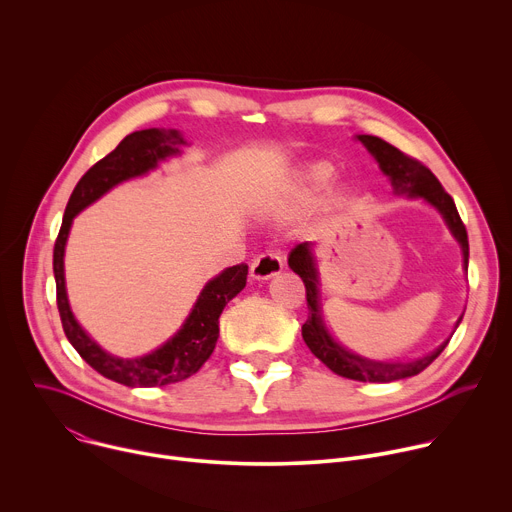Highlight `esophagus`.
<instances>
[{
    "label": "esophagus",
    "instance_id": "obj_1",
    "mask_svg": "<svg viewBox=\"0 0 512 512\" xmlns=\"http://www.w3.org/2000/svg\"><path fill=\"white\" fill-rule=\"evenodd\" d=\"M281 269H283V259L277 253H263L257 259H253L249 273L257 281H265L279 275Z\"/></svg>",
    "mask_w": 512,
    "mask_h": 512
}]
</instances>
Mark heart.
<instances>
[{
    "label": "heart",
    "instance_id": "obj_1",
    "mask_svg": "<svg viewBox=\"0 0 512 512\" xmlns=\"http://www.w3.org/2000/svg\"><path fill=\"white\" fill-rule=\"evenodd\" d=\"M334 178V166L328 162H312L298 174V180L287 194L269 202L271 210H285L294 204H304L318 198Z\"/></svg>",
    "mask_w": 512,
    "mask_h": 512
}]
</instances>
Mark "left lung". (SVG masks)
I'll list each match as a JSON object with an SVG mask.
<instances>
[{"label":"left lung","mask_w":512,"mask_h":512,"mask_svg":"<svg viewBox=\"0 0 512 512\" xmlns=\"http://www.w3.org/2000/svg\"><path fill=\"white\" fill-rule=\"evenodd\" d=\"M356 139L369 150V154L377 160L381 172L389 178L393 186L395 196H407V198H421L423 202L431 204L437 212L442 214L452 237L460 243L462 255H464V271H468V233L458 214V208L454 204V198L442 188L440 180H437L429 168H425L421 162L405 156L399 152L395 145L383 141L375 135H356ZM291 271L298 273L306 285V300H308V320L302 326V336L308 348L314 356H318L326 367L346 379L360 381V383H393L407 377L419 375L423 369L442 354V350L448 346L450 338L444 340L433 352L405 360V362H385V360H371L360 354L350 352L342 344H338L332 334L328 332L324 318H322V304H320V273L314 257V245L312 243H300L296 249H291L287 259ZM462 316L456 322V328L460 326ZM456 332V330H454ZM452 332V334H454Z\"/></svg>","instance_id":"obj_1"}]
</instances>
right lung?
Wrapping results in <instances>:
<instances>
[{
	"label": "right lung",
	"mask_w": 512,
	"mask_h": 512,
	"mask_svg": "<svg viewBox=\"0 0 512 512\" xmlns=\"http://www.w3.org/2000/svg\"><path fill=\"white\" fill-rule=\"evenodd\" d=\"M188 141L176 129H141L129 133L117 148L99 160L72 190L58 239L54 243V279L56 306L68 342L81 358L103 377L125 387H164L192 377L212 354L218 340V318L225 306L247 283L249 267L245 263L227 267L212 277L200 291L188 318L180 330L160 348L135 356L121 358L101 348L77 322L70 310L64 281V249L75 216L105 196L117 184L150 174L160 162L180 156Z\"/></svg>",
	"instance_id": "obj_1"
}]
</instances>
